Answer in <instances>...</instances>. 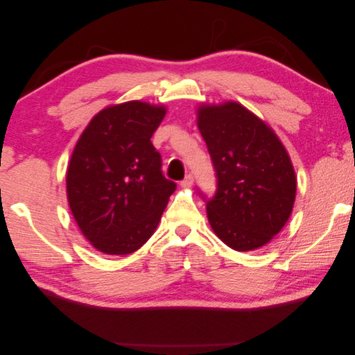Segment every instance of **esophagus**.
<instances>
[{"mask_svg": "<svg viewBox=\"0 0 355 355\" xmlns=\"http://www.w3.org/2000/svg\"><path fill=\"white\" fill-rule=\"evenodd\" d=\"M192 184H194V176L192 175H187L184 179L180 180L182 188H189V187H192Z\"/></svg>", "mask_w": 355, "mask_h": 355, "instance_id": "34e87169", "label": "esophagus"}]
</instances>
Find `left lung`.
<instances>
[{
  "label": "left lung",
  "mask_w": 355,
  "mask_h": 355,
  "mask_svg": "<svg viewBox=\"0 0 355 355\" xmlns=\"http://www.w3.org/2000/svg\"><path fill=\"white\" fill-rule=\"evenodd\" d=\"M197 121L216 171L214 196L198 191L211 230L239 252L270 243L296 196L295 170L280 139L237 102L202 105Z\"/></svg>",
  "instance_id": "left-lung-1"
}]
</instances>
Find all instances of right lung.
<instances>
[{"label": "right lung", "mask_w": 355, "mask_h": 355, "mask_svg": "<svg viewBox=\"0 0 355 355\" xmlns=\"http://www.w3.org/2000/svg\"><path fill=\"white\" fill-rule=\"evenodd\" d=\"M164 115V106L139 101L110 106L93 116L75 145L68 202L84 237L102 253L141 249L176 189L151 142Z\"/></svg>", "instance_id": "1"}]
</instances>
